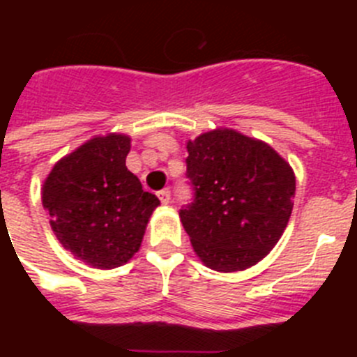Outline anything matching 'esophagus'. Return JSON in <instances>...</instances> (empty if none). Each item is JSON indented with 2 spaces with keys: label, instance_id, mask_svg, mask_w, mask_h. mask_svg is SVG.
<instances>
[{
  "label": "esophagus",
  "instance_id": "obj_1",
  "mask_svg": "<svg viewBox=\"0 0 357 357\" xmlns=\"http://www.w3.org/2000/svg\"><path fill=\"white\" fill-rule=\"evenodd\" d=\"M159 200L162 202L164 206H168L169 202H172V193H169V189H162V191H159Z\"/></svg>",
  "mask_w": 357,
  "mask_h": 357
}]
</instances>
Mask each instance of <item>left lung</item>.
Wrapping results in <instances>:
<instances>
[{"instance_id": "8db88e82", "label": "left lung", "mask_w": 357, "mask_h": 357, "mask_svg": "<svg viewBox=\"0 0 357 357\" xmlns=\"http://www.w3.org/2000/svg\"><path fill=\"white\" fill-rule=\"evenodd\" d=\"M195 198L181 220L200 261L216 272L259 263L284 232L293 209L295 173L270 144L230 128L188 143Z\"/></svg>"}]
</instances>
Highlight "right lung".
<instances>
[{"label": "right lung", "instance_id": "add662e5", "mask_svg": "<svg viewBox=\"0 0 357 357\" xmlns=\"http://www.w3.org/2000/svg\"><path fill=\"white\" fill-rule=\"evenodd\" d=\"M128 135H96L62 157L43 184V206L56 239L77 259L102 270L134 257L160 204L128 172Z\"/></svg>", "mask_w": 357, "mask_h": 357}]
</instances>
